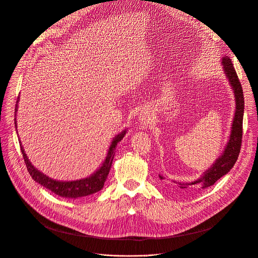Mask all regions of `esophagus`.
<instances>
[{
  "instance_id": "1",
  "label": "esophagus",
  "mask_w": 258,
  "mask_h": 258,
  "mask_svg": "<svg viewBox=\"0 0 258 258\" xmlns=\"http://www.w3.org/2000/svg\"><path fill=\"white\" fill-rule=\"evenodd\" d=\"M139 121L141 122V125H147L148 123V115H147L145 112H142L139 116Z\"/></svg>"
}]
</instances>
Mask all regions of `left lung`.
I'll return each instance as SVG.
<instances>
[{
  "mask_svg": "<svg viewBox=\"0 0 258 258\" xmlns=\"http://www.w3.org/2000/svg\"><path fill=\"white\" fill-rule=\"evenodd\" d=\"M222 65H223L224 73L234 93V98H235V113L232 121L229 140L222 155L216 158L213 164L208 169H206L200 175L199 178L189 182L172 180L181 190H188L190 187L197 186V185H200L201 189H206L214 185V182L217 179L226 175L234 167L240 153L241 143H242L243 115H244L243 90L230 57L224 56L222 58ZM159 178L161 180L164 179V177L161 174H159Z\"/></svg>",
  "mask_w": 258,
  "mask_h": 258,
  "instance_id": "8db88e82",
  "label": "left lung"
}]
</instances>
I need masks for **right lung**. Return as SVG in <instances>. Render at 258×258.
<instances>
[{"mask_svg":"<svg viewBox=\"0 0 258 258\" xmlns=\"http://www.w3.org/2000/svg\"><path fill=\"white\" fill-rule=\"evenodd\" d=\"M18 102H19V97L17 99L16 107H15V118L14 119H15L16 130H17L16 114L18 111ZM126 132H127V130H124L120 134L116 135L113 138L111 144H110V146H109L108 152L106 154L104 161L102 162L101 166L95 172H93L88 177H84V178H80V179H76V180H57V179L51 178L50 176L46 175L45 173H43L42 171H40L38 168L32 165V163L28 159L27 155L25 154V151L23 149V146H22L21 142H20V148H21V152H22L27 170L34 181L39 182L40 185H42L43 187H45L46 189L50 190L51 192H53L54 194H56L60 197H64V198H68V199H77V198L93 195L97 192H100L103 189L104 183L109 174L110 168H111V165H112V161H113L115 151H116V146L123 139Z\"/></svg>","mask_w":258,"mask_h":258,"instance_id":"1","label":"right lung"}]
</instances>
